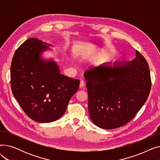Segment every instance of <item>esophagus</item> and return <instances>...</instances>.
I'll return each instance as SVG.
<instances>
[{"label":"esophagus","instance_id":"1","mask_svg":"<svg viewBox=\"0 0 160 160\" xmlns=\"http://www.w3.org/2000/svg\"><path fill=\"white\" fill-rule=\"evenodd\" d=\"M84 86H85V82L83 81V80H81L80 81V88H82Z\"/></svg>","mask_w":160,"mask_h":160}]
</instances>
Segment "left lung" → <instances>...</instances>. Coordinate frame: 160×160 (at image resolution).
Returning <instances> with one entry per match:
<instances>
[{
    "label": "left lung",
    "mask_w": 160,
    "mask_h": 160,
    "mask_svg": "<svg viewBox=\"0 0 160 160\" xmlns=\"http://www.w3.org/2000/svg\"><path fill=\"white\" fill-rule=\"evenodd\" d=\"M91 121L103 129L129 122L147 101L151 89L149 66L138 50L130 62L93 67L84 73Z\"/></svg>",
    "instance_id": "obj_1"
}]
</instances>
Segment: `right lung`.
Segmentation results:
<instances>
[{
    "instance_id": "obj_1",
    "label": "right lung",
    "mask_w": 160,
    "mask_h": 160,
    "mask_svg": "<svg viewBox=\"0 0 160 160\" xmlns=\"http://www.w3.org/2000/svg\"><path fill=\"white\" fill-rule=\"evenodd\" d=\"M45 45L50 46L37 38L25 41L15 51L10 69L13 96L28 117L39 122L60 119L80 85L79 80L61 74L55 62L41 58L48 48Z\"/></svg>"
}]
</instances>
